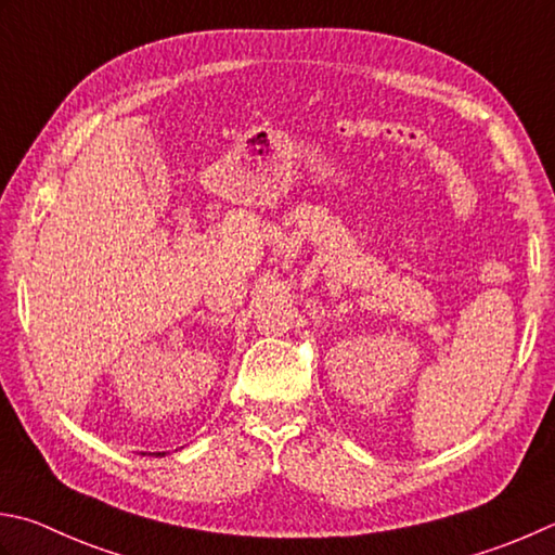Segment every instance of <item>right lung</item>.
<instances>
[{"mask_svg":"<svg viewBox=\"0 0 555 555\" xmlns=\"http://www.w3.org/2000/svg\"><path fill=\"white\" fill-rule=\"evenodd\" d=\"M158 454H160V452H158Z\"/></svg>","mask_w":555,"mask_h":555,"instance_id":"1","label":"right lung"}]
</instances>
